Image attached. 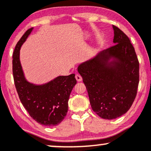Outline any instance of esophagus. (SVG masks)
I'll list each match as a JSON object with an SVG mask.
<instances>
[{"instance_id":"34e87169","label":"esophagus","mask_w":151,"mask_h":151,"mask_svg":"<svg viewBox=\"0 0 151 151\" xmlns=\"http://www.w3.org/2000/svg\"><path fill=\"white\" fill-rule=\"evenodd\" d=\"M75 78H76V79H77V81H81V80H82V77H81V76L79 74H76Z\"/></svg>"}]
</instances>
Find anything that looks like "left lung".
<instances>
[{"label": "left lung", "instance_id": "obj_1", "mask_svg": "<svg viewBox=\"0 0 151 151\" xmlns=\"http://www.w3.org/2000/svg\"><path fill=\"white\" fill-rule=\"evenodd\" d=\"M114 45L81 64L78 72L85 84L91 106L104 119H116L132 106L139 83V62L130 39L116 26ZM115 61L108 65L109 59Z\"/></svg>", "mask_w": 151, "mask_h": 151}]
</instances>
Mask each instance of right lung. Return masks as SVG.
<instances>
[{"label": "right lung", "mask_w": 151, "mask_h": 151, "mask_svg": "<svg viewBox=\"0 0 151 151\" xmlns=\"http://www.w3.org/2000/svg\"><path fill=\"white\" fill-rule=\"evenodd\" d=\"M32 30V27L26 31L15 47L13 55L15 86L22 104L35 121L44 126H57L67 115L70 93L77 84L75 74L60 76L40 86L26 81L20 62V50Z\"/></svg>", "instance_id": "add662e5"}]
</instances>
